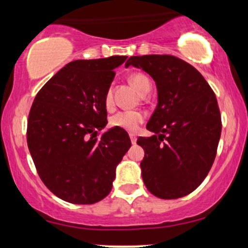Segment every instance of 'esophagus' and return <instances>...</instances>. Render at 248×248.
I'll return each instance as SVG.
<instances>
[{
  "instance_id": "obj_1",
  "label": "esophagus",
  "mask_w": 248,
  "mask_h": 248,
  "mask_svg": "<svg viewBox=\"0 0 248 248\" xmlns=\"http://www.w3.org/2000/svg\"><path fill=\"white\" fill-rule=\"evenodd\" d=\"M129 138H130V141H132V143L135 144V143H136V140H138V139H136L135 134L130 133V134H129Z\"/></svg>"
}]
</instances>
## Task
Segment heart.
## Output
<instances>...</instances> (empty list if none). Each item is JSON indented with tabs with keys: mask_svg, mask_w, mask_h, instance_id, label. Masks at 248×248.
<instances>
[{
	"mask_svg": "<svg viewBox=\"0 0 248 248\" xmlns=\"http://www.w3.org/2000/svg\"><path fill=\"white\" fill-rule=\"evenodd\" d=\"M129 81L140 94L144 95L149 92L150 80L143 73H133L129 77ZM105 106L108 109L113 106V93L110 88H108L106 94H105ZM144 116L140 112H136V110H121V112H118L110 118L109 124L112 127L122 128V129L133 132V130L138 129L139 124H142Z\"/></svg>",
	"mask_w": 248,
	"mask_h": 248,
	"instance_id": "b5f03b06",
	"label": "heart"
}]
</instances>
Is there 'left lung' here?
Segmentation results:
<instances>
[{
  "instance_id": "1",
  "label": "left lung",
  "mask_w": 248,
  "mask_h": 248,
  "mask_svg": "<svg viewBox=\"0 0 248 248\" xmlns=\"http://www.w3.org/2000/svg\"><path fill=\"white\" fill-rule=\"evenodd\" d=\"M142 69L156 82L157 106L148 121L142 178L156 197L176 199L201 186L211 169L221 133L212 88L189 62L170 55L133 56L126 67Z\"/></svg>"
}]
</instances>
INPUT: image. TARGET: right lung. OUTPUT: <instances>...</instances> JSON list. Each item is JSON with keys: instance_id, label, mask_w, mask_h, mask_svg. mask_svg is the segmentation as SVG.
Listing matches in <instances>:
<instances>
[{"instance_id": "right-lung-1", "label": "right lung", "mask_w": 248, "mask_h": 248, "mask_svg": "<svg viewBox=\"0 0 248 248\" xmlns=\"http://www.w3.org/2000/svg\"><path fill=\"white\" fill-rule=\"evenodd\" d=\"M127 56L71 62L37 93L27 141L43 183L72 204H94L110 192L116 166L132 142L107 124L105 94Z\"/></svg>"}]
</instances>
